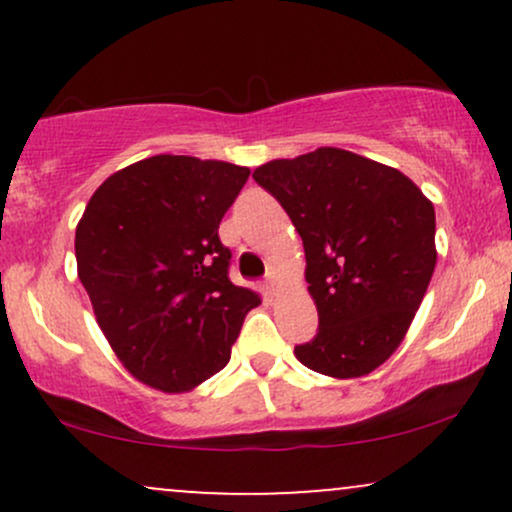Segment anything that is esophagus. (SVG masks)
<instances>
[{"instance_id":"esophagus-1","label":"esophagus","mask_w":512,"mask_h":512,"mask_svg":"<svg viewBox=\"0 0 512 512\" xmlns=\"http://www.w3.org/2000/svg\"><path fill=\"white\" fill-rule=\"evenodd\" d=\"M262 289H264V293H267V296H274V291H276V276H274V272L267 274V279H264Z\"/></svg>"}]
</instances>
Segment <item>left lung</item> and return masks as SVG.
Here are the masks:
<instances>
[{
	"label": "left lung",
	"instance_id": "8db88e82",
	"mask_svg": "<svg viewBox=\"0 0 512 512\" xmlns=\"http://www.w3.org/2000/svg\"><path fill=\"white\" fill-rule=\"evenodd\" d=\"M291 216L320 327L296 358L361 378L395 354L436 269V211L397 168L322 146L252 173Z\"/></svg>",
	"mask_w": 512,
	"mask_h": 512
}]
</instances>
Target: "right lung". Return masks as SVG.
Wrapping results in <instances>:
<instances>
[{"label":"right lung","instance_id":"1","mask_svg":"<svg viewBox=\"0 0 512 512\" xmlns=\"http://www.w3.org/2000/svg\"><path fill=\"white\" fill-rule=\"evenodd\" d=\"M250 170L151 156L93 192L76 226V267L98 327L144 385L187 392L231 358L255 291L228 279L219 223Z\"/></svg>","mask_w":512,"mask_h":512}]
</instances>
